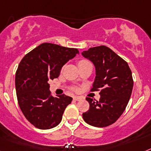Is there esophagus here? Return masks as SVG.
I'll return each mask as SVG.
<instances>
[{
  "instance_id": "esophagus-1",
  "label": "esophagus",
  "mask_w": 151,
  "mask_h": 151,
  "mask_svg": "<svg viewBox=\"0 0 151 151\" xmlns=\"http://www.w3.org/2000/svg\"><path fill=\"white\" fill-rule=\"evenodd\" d=\"M81 99H82V98L81 97H73V100H74V101H81Z\"/></svg>"
}]
</instances>
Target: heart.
Listing matches in <instances>:
<instances>
[{"label": "heart", "instance_id": "b5f03b06", "mask_svg": "<svg viewBox=\"0 0 151 151\" xmlns=\"http://www.w3.org/2000/svg\"><path fill=\"white\" fill-rule=\"evenodd\" d=\"M87 62H89L88 61V60H80L79 61V63H78V65H79V64H85V63H87ZM78 88H74V91H78Z\"/></svg>", "mask_w": 151, "mask_h": 151}]
</instances>
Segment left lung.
<instances>
[{"mask_svg": "<svg viewBox=\"0 0 151 151\" xmlns=\"http://www.w3.org/2000/svg\"><path fill=\"white\" fill-rule=\"evenodd\" d=\"M93 62L96 78L91 91H100L99 101L87 97L90 109L83 114L87 124L104 127L117 121L126 109L132 93L134 80L128 64L104 45L82 52Z\"/></svg>", "mask_w": 151, "mask_h": 151, "instance_id": "8db88e82", "label": "left lung"}]
</instances>
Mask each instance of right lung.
<instances>
[{
    "label": "right lung",
    "mask_w": 151,
    "mask_h": 151,
    "mask_svg": "<svg viewBox=\"0 0 151 151\" xmlns=\"http://www.w3.org/2000/svg\"><path fill=\"white\" fill-rule=\"evenodd\" d=\"M78 53L77 48L44 43L20 62L15 76L17 102L27 120L37 128L58 126L71 103L72 97L65 94L53 97L48 82L58 78L63 65Z\"/></svg>",
    "instance_id": "add662e5"
}]
</instances>
